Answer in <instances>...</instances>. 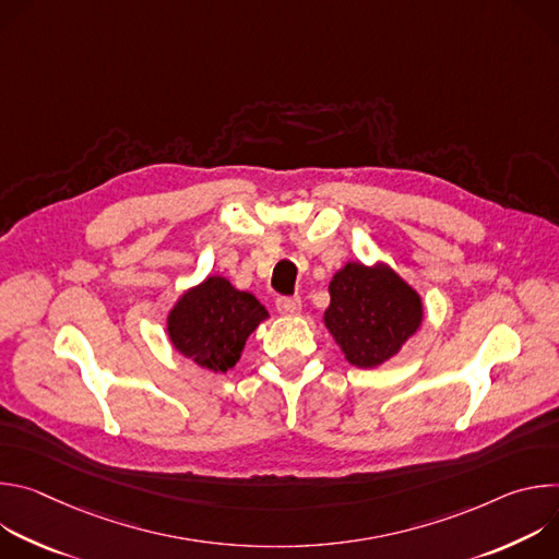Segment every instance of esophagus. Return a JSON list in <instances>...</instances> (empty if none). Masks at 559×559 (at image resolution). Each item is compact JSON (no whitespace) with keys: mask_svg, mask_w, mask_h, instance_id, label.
Here are the masks:
<instances>
[{"mask_svg":"<svg viewBox=\"0 0 559 559\" xmlns=\"http://www.w3.org/2000/svg\"><path fill=\"white\" fill-rule=\"evenodd\" d=\"M300 298L296 296H278L276 298V309L285 316H294V313H300Z\"/></svg>","mask_w":559,"mask_h":559,"instance_id":"1","label":"esophagus"}]
</instances>
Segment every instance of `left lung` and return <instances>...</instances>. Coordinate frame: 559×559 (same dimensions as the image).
<instances>
[{
    "instance_id": "obj_1",
    "label": "left lung",
    "mask_w": 559,
    "mask_h": 559,
    "mask_svg": "<svg viewBox=\"0 0 559 559\" xmlns=\"http://www.w3.org/2000/svg\"><path fill=\"white\" fill-rule=\"evenodd\" d=\"M325 328L345 358L362 369L393 358L423 323L420 294L391 267L347 263L330 283Z\"/></svg>"
}]
</instances>
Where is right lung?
I'll list each match as a JSON object with an SVG mask.
<instances>
[{
  "mask_svg": "<svg viewBox=\"0 0 559 559\" xmlns=\"http://www.w3.org/2000/svg\"><path fill=\"white\" fill-rule=\"evenodd\" d=\"M267 309L223 276L188 289L168 313V336L179 354L214 373L231 369Z\"/></svg>",
  "mask_w": 559,
  "mask_h": 559,
  "instance_id": "right-lung-1",
  "label": "right lung"
}]
</instances>
